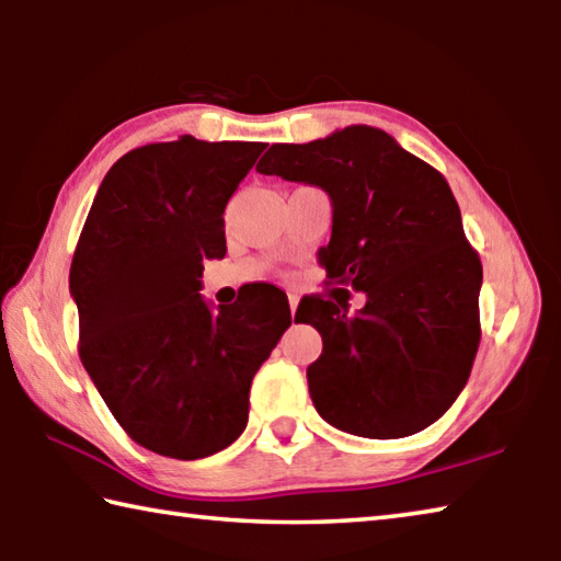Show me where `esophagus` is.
Segmentation results:
<instances>
[{"label":"esophagus","instance_id":"obj_1","mask_svg":"<svg viewBox=\"0 0 561 561\" xmlns=\"http://www.w3.org/2000/svg\"><path fill=\"white\" fill-rule=\"evenodd\" d=\"M297 307H299V297H297V294H291V297H289V309H291V317L297 314Z\"/></svg>","mask_w":561,"mask_h":561}]
</instances>
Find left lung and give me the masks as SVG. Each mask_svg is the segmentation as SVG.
Wrapping results in <instances>:
<instances>
[{"label":"left lung","instance_id":"1","mask_svg":"<svg viewBox=\"0 0 561 561\" xmlns=\"http://www.w3.org/2000/svg\"><path fill=\"white\" fill-rule=\"evenodd\" d=\"M257 170L327 190L334 225L319 264L329 282L366 294L356 314L339 299L348 289L299 301L297 319L324 341L307 368L319 415L376 440L428 428L468 383L480 346L482 264L448 180L371 126L277 144Z\"/></svg>","mask_w":561,"mask_h":561}]
</instances>
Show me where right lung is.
I'll use <instances>...</instances> for the list:
<instances>
[{
    "label": "right lung",
    "mask_w": 561,
    "mask_h": 561,
    "mask_svg": "<svg viewBox=\"0 0 561 561\" xmlns=\"http://www.w3.org/2000/svg\"><path fill=\"white\" fill-rule=\"evenodd\" d=\"M264 148L193 136L133 148L76 244L81 364L121 428L165 458H207L240 438L252 378L291 324L274 284L217 311L201 297L203 262L227 252V201Z\"/></svg>",
    "instance_id": "add662e5"
}]
</instances>
